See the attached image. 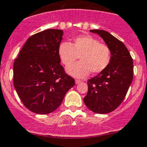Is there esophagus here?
<instances>
[{"instance_id": "esophagus-1", "label": "esophagus", "mask_w": 147, "mask_h": 147, "mask_svg": "<svg viewBox=\"0 0 147 147\" xmlns=\"http://www.w3.org/2000/svg\"><path fill=\"white\" fill-rule=\"evenodd\" d=\"M80 82H81V80H75V84H80Z\"/></svg>"}]
</instances>
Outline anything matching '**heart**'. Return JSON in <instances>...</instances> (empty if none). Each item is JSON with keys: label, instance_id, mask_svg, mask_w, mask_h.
<instances>
[{"label": "heart", "instance_id": "heart-1", "mask_svg": "<svg viewBox=\"0 0 147 147\" xmlns=\"http://www.w3.org/2000/svg\"><path fill=\"white\" fill-rule=\"evenodd\" d=\"M58 55L65 66L71 64L80 56V62L67 68L68 74L78 78H84L90 72L100 73L109 66L111 60L110 48L89 35L76 37L72 44L61 43L58 48Z\"/></svg>", "mask_w": 147, "mask_h": 147}]
</instances>
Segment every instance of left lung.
<instances>
[{"instance_id":"left-lung-1","label":"left lung","mask_w":147,"mask_h":147,"mask_svg":"<svg viewBox=\"0 0 147 147\" xmlns=\"http://www.w3.org/2000/svg\"><path fill=\"white\" fill-rule=\"evenodd\" d=\"M109 46L111 60L109 66L88 80V92L84 102L94 113L106 114L116 109L125 97L133 80V61L122 41L104 30L93 29Z\"/></svg>"}]
</instances>
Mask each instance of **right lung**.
Here are the masks:
<instances>
[{
  "label": "right lung",
  "mask_w": 147,
  "mask_h": 147,
  "mask_svg": "<svg viewBox=\"0 0 147 147\" xmlns=\"http://www.w3.org/2000/svg\"><path fill=\"white\" fill-rule=\"evenodd\" d=\"M61 29H50L30 36L13 65V84L27 109L48 114L61 106L75 80L61 65L58 48L63 39Z\"/></svg>",
  "instance_id": "1"
}]
</instances>
